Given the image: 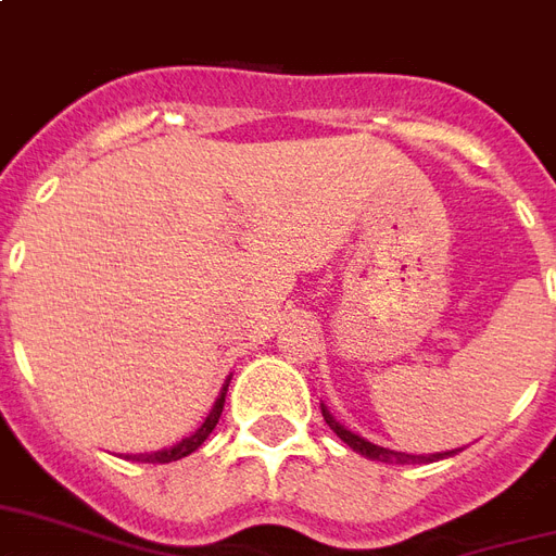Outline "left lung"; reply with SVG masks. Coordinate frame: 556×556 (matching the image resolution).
Masks as SVG:
<instances>
[{
	"instance_id": "left-lung-1",
	"label": "left lung",
	"mask_w": 556,
	"mask_h": 556,
	"mask_svg": "<svg viewBox=\"0 0 556 556\" xmlns=\"http://www.w3.org/2000/svg\"><path fill=\"white\" fill-rule=\"evenodd\" d=\"M323 416L325 421H328V428H331L337 437H340L349 448H354L357 454H363V457H369V460H381V463H421V460H433V457H442V454H433V457H416V454H402V452H390V448H381V445H372V442H366L363 437H357V433H352L349 428H342L340 421L333 419L331 413L325 410L323 407ZM452 457V454H448Z\"/></svg>"
}]
</instances>
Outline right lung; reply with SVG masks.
Here are the masks:
<instances>
[{"mask_svg":"<svg viewBox=\"0 0 556 556\" xmlns=\"http://www.w3.org/2000/svg\"><path fill=\"white\" fill-rule=\"evenodd\" d=\"M231 381V378H228ZM228 381H225L223 392H219V399H216L214 410L207 413V419L202 421V428L195 433H190L187 440H181L178 445H173V448H164V452H154V454H135V457H128V460H143V463H173V460H181V457H187V454H193L199 445H202L207 437H211V431L216 428V421H219V416H223V404H225V390H228Z\"/></svg>","mask_w":556,"mask_h":556,"instance_id":"obj_1","label":"right lung"}]
</instances>
